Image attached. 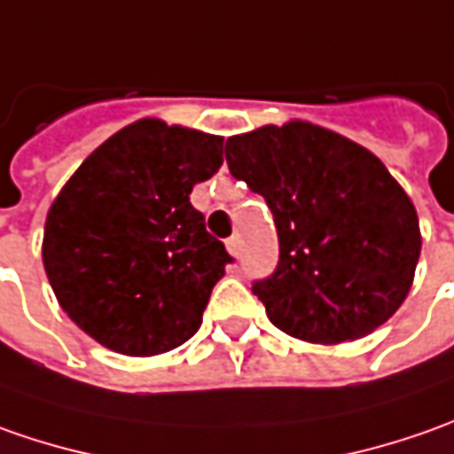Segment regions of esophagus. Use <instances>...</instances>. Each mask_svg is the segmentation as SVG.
Masks as SVG:
<instances>
[{
    "label": "esophagus",
    "instance_id": "esophagus-1",
    "mask_svg": "<svg viewBox=\"0 0 454 454\" xmlns=\"http://www.w3.org/2000/svg\"><path fill=\"white\" fill-rule=\"evenodd\" d=\"M226 248L231 256L239 258V254H241V236H231V239L226 241Z\"/></svg>",
    "mask_w": 454,
    "mask_h": 454
}]
</instances>
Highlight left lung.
<instances>
[{
  "instance_id": "1",
  "label": "left lung",
  "mask_w": 454,
  "mask_h": 454,
  "mask_svg": "<svg viewBox=\"0 0 454 454\" xmlns=\"http://www.w3.org/2000/svg\"><path fill=\"white\" fill-rule=\"evenodd\" d=\"M228 170L274 213L276 271L254 281L274 326L352 341L397 311L422 248L410 196L367 148L291 120L226 140Z\"/></svg>"
}]
</instances>
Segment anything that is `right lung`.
<instances>
[{"label":"right lung","mask_w":454,"mask_h":454,"mask_svg":"<svg viewBox=\"0 0 454 454\" xmlns=\"http://www.w3.org/2000/svg\"><path fill=\"white\" fill-rule=\"evenodd\" d=\"M221 165V135L148 118L107 137L59 191L44 271L67 317L102 347L153 356L198 332L233 258L191 191Z\"/></svg>","instance_id":"obj_1"}]
</instances>
